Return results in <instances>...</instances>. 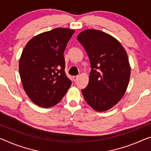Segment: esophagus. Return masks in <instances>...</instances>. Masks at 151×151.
<instances>
[{"mask_svg": "<svg viewBox=\"0 0 151 151\" xmlns=\"http://www.w3.org/2000/svg\"><path fill=\"white\" fill-rule=\"evenodd\" d=\"M78 79V76H73V81H76Z\"/></svg>", "mask_w": 151, "mask_h": 151, "instance_id": "esophagus-1", "label": "esophagus"}]
</instances>
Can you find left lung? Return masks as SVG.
Wrapping results in <instances>:
<instances>
[{"label": "left lung", "instance_id": "1", "mask_svg": "<svg viewBox=\"0 0 151 151\" xmlns=\"http://www.w3.org/2000/svg\"><path fill=\"white\" fill-rule=\"evenodd\" d=\"M77 38L91 66L88 84L82 90L83 98L94 110L107 111L121 100L128 86L127 53L119 41L101 30H84Z\"/></svg>", "mask_w": 151, "mask_h": 151}]
</instances>
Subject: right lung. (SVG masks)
<instances>
[{"mask_svg": "<svg viewBox=\"0 0 151 151\" xmlns=\"http://www.w3.org/2000/svg\"><path fill=\"white\" fill-rule=\"evenodd\" d=\"M73 29L57 27L32 38L19 63L20 78L30 100L41 107H50L63 99L71 85L65 72L63 52Z\"/></svg>", "mask_w": 151, "mask_h": 151, "instance_id": "add662e5", "label": "right lung"}]
</instances>
